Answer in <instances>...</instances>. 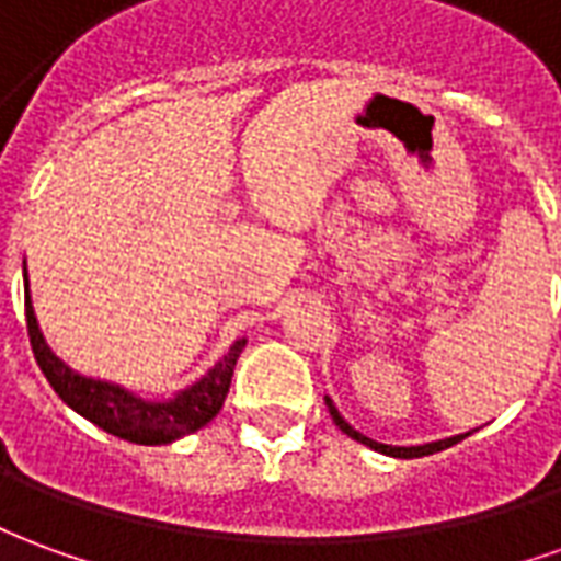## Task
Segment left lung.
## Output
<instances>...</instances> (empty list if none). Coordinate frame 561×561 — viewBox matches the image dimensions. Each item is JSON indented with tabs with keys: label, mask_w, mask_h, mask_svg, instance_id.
Wrapping results in <instances>:
<instances>
[{
	"label": "left lung",
	"mask_w": 561,
	"mask_h": 561,
	"mask_svg": "<svg viewBox=\"0 0 561 561\" xmlns=\"http://www.w3.org/2000/svg\"><path fill=\"white\" fill-rule=\"evenodd\" d=\"M328 409H330V417L336 421V426H340L342 433L352 435L354 442H360V445L373 447V450H381V454H390V457H402V459H414V457H430V454H435V450H445V447L457 445V442H462L466 435H454V438H442V442H430V445H417V447H393V445H381V442H373V438H366L364 433H357L354 426H348V423L342 421V414L336 412V405L328 400Z\"/></svg>",
	"instance_id": "8db88e82"
}]
</instances>
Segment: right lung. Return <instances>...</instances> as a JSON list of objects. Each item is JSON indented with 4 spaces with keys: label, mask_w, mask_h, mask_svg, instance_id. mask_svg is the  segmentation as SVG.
Masks as SVG:
<instances>
[{
    "label": "right lung",
    "mask_w": 561,
    "mask_h": 561,
    "mask_svg": "<svg viewBox=\"0 0 561 561\" xmlns=\"http://www.w3.org/2000/svg\"><path fill=\"white\" fill-rule=\"evenodd\" d=\"M26 330H30L32 354L42 366L44 378L50 381V388L59 393V400L68 402L75 412L83 414L95 426H102L104 433L135 442V445H168L180 435L207 426L219 414L221 402L228 397L233 366L245 345L243 340L233 342L231 352L225 354L207 376L183 393H176L171 402H147L116 385L78 376L59 357H54L35 324L30 291H26Z\"/></svg>",
    "instance_id": "add662e5"
}]
</instances>
